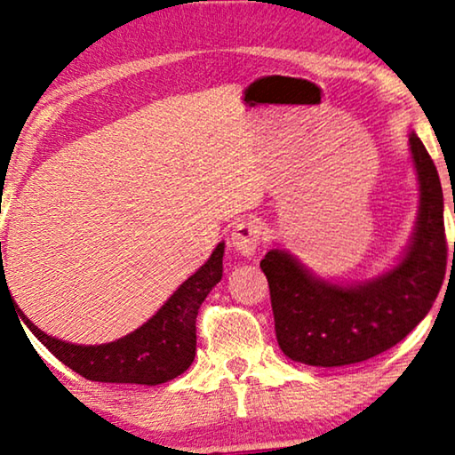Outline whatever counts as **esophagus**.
Masks as SVG:
<instances>
[{"mask_svg": "<svg viewBox=\"0 0 455 455\" xmlns=\"http://www.w3.org/2000/svg\"><path fill=\"white\" fill-rule=\"evenodd\" d=\"M260 226L251 220H242L237 221L232 235H229V242H232L234 250L242 256H251L258 248V242H260Z\"/></svg>", "mask_w": 455, "mask_h": 455, "instance_id": "esophagus-1", "label": "esophagus"}]
</instances>
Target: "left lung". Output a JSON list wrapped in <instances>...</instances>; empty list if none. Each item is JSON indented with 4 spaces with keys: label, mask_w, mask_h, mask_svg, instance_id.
I'll list each match as a JSON object with an SVG mask.
<instances>
[{
    "label": "left lung",
    "mask_w": 455,
    "mask_h": 455,
    "mask_svg": "<svg viewBox=\"0 0 455 455\" xmlns=\"http://www.w3.org/2000/svg\"><path fill=\"white\" fill-rule=\"evenodd\" d=\"M409 148L419 180V213L396 267L364 283L335 284L286 250L272 248L262 258L276 339L291 360L333 368L374 358L407 338L437 299L447 264L443 191L415 132L409 134Z\"/></svg>",
    "instance_id": "obj_1"
}]
</instances>
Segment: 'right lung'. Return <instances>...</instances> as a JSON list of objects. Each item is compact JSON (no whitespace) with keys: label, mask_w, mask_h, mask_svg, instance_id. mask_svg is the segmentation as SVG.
Wrapping results in <instances>:
<instances>
[{"label":"right lung","mask_w":455,"mask_h":455,"mask_svg":"<svg viewBox=\"0 0 455 455\" xmlns=\"http://www.w3.org/2000/svg\"><path fill=\"white\" fill-rule=\"evenodd\" d=\"M223 248L226 243H218L204 267L188 276L144 325L109 344L79 346L62 341L38 330L20 309L18 315L34 338L42 341V346H46L62 364L85 376L87 380L146 387L169 382L193 364L197 349L195 321L209 291L221 281ZM4 292H10L5 272L2 295Z\"/></svg>","instance_id":"right-lung-1"}]
</instances>
